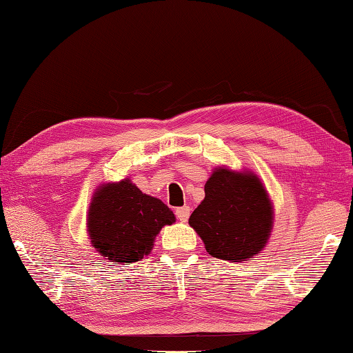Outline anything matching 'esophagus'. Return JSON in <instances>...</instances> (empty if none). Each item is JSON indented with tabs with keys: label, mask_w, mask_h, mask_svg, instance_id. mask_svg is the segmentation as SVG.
I'll return each mask as SVG.
<instances>
[{
	"label": "esophagus",
	"mask_w": 353,
	"mask_h": 353,
	"mask_svg": "<svg viewBox=\"0 0 353 353\" xmlns=\"http://www.w3.org/2000/svg\"><path fill=\"white\" fill-rule=\"evenodd\" d=\"M176 216H177V219L181 221V222H187L188 217H190V207H187V205H185V207L176 208Z\"/></svg>",
	"instance_id": "obj_1"
}]
</instances>
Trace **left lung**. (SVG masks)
Masks as SVG:
<instances>
[{"instance_id":"left-lung-1","label":"left lung","mask_w":353,"mask_h":353,"mask_svg":"<svg viewBox=\"0 0 353 353\" xmlns=\"http://www.w3.org/2000/svg\"><path fill=\"white\" fill-rule=\"evenodd\" d=\"M210 256L241 262L267 243L273 216L267 191L252 172L216 170L205 183V199L190 216Z\"/></svg>"}]
</instances>
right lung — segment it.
<instances>
[{"mask_svg": "<svg viewBox=\"0 0 353 353\" xmlns=\"http://www.w3.org/2000/svg\"><path fill=\"white\" fill-rule=\"evenodd\" d=\"M176 221L172 211L130 181L103 185L89 207L92 245L111 262L131 264L148 254L160 228Z\"/></svg>", "mask_w": 353, "mask_h": 353, "instance_id": "right-lung-1", "label": "right lung"}]
</instances>
